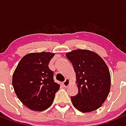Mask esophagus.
<instances>
[{
	"mask_svg": "<svg viewBox=\"0 0 126 126\" xmlns=\"http://www.w3.org/2000/svg\"><path fill=\"white\" fill-rule=\"evenodd\" d=\"M63 86H64V87H68V86H69L70 85V79H69L66 78V79H65V80H64V81L63 82Z\"/></svg>",
	"mask_w": 126,
	"mask_h": 126,
	"instance_id": "1",
	"label": "esophagus"
}]
</instances>
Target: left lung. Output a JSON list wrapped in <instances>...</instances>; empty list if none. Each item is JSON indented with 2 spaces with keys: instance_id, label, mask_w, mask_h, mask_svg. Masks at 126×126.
Instances as JSON below:
<instances>
[{
  "instance_id": "8db88e82",
  "label": "left lung",
  "mask_w": 126,
  "mask_h": 126,
  "mask_svg": "<svg viewBox=\"0 0 126 126\" xmlns=\"http://www.w3.org/2000/svg\"><path fill=\"white\" fill-rule=\"evenodd\" d=\"M76 74L78 94L71 96L75 108L83 113L97 110L110 93L111 78L108 66L95 52L77 49L66 54Z\"/></svg>"
}]
</instances>
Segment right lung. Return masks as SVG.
Returning <instances> with one entry per match:
<instances>
[{"mask_svg": "<svg viewBox=\"0 0 126 126\" xmlns=\"http://www.w3.org/2000/svg\"><path fill=\"white\" fill-rule=\"evenodd\" d=\"M54 53L32 52L20 60L13 75L16 96L28 109L43 111L52 104L60 84L53 79L48 64Z\"/></svg>", "mask_w": 126, "mask_h": 126, "instance_id": "obj_1", "label": "right lung"}]
</instances>
